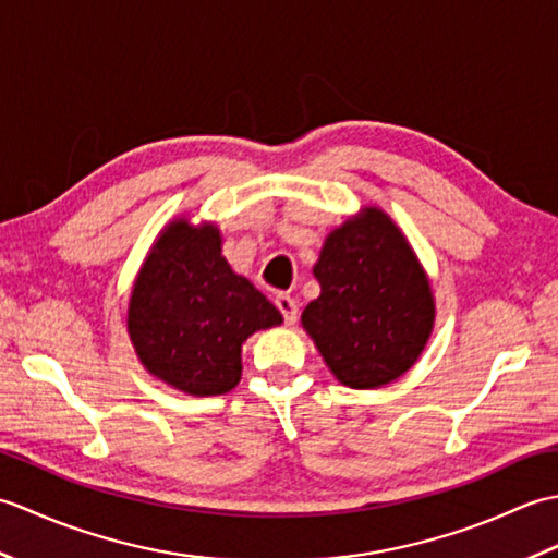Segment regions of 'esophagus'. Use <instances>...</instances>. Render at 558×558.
<instances>
[{
  "label": "esophagus",
  "mask_w": 558,
  "mask_h": 558,
  "mask_svg": "<svg viewBox=\"0 0 558 558\" xmlns=\"http://www.w3.org/2000/svg\"><path fill=\"white\" fill-rule=\"evenodd\" d=\"M276 306L280 310L282 318H286L288 326H292L294 322H298V302H294L290 294H278Z\"/></svg>",
  "instance_id": "1"
}]
</instances>
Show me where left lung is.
I'll return each mask as SVG.
<instances>
[{
  "instance_id": "left-lung-1",
  "label": "left lung",
  "mask_w": 558,
  "mask_h": 558,
  "mask_svg": "<svg viewBox=\"0 0 558 558\" xmlns=\"http://www.w3.org/2000/svg\"><path fill=\"white\" fill-rule=\"evenodd\" d=\"M322 294L302 326L328 369L350 388L396 381L434 328L429 278L388 213L369 206L326 236L314 266Z\"/></svg>"
}]
</instances>
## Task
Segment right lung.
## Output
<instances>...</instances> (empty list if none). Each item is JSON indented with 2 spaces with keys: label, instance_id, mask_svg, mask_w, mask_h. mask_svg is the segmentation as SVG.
<instances>
[{
  "label": "right lung",
  "instance_id": "obj_1",
  "mask_svg": "<svg viewBox=\"0 0 558 558\" xmlns=\"http://www.w3.org/2000/svg\"><path fill=\"white\" fill-rule=\"evenodd\" d=\"M213 222L172 220L141 266L126 330L146 372L189 396H222L242 378V345L282 324L280 312L236 276Z\"/></svg>",
  "mask_w": 558,
  "mask_h": 558
}]
</instances>
